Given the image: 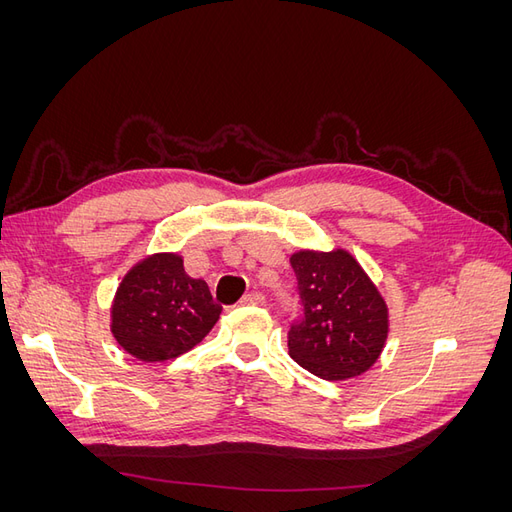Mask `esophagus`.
Here are the masks:
<instances>
[{
  "label": "esophagus",
  "instance_id": "esophagus-1",
  "mask_svg": "<svg viewBox=\"0 0 512 512\" xmlns=\"http://www.w3.org/2000/svg\"><path fill=\"white\" fill-rule=\"evenodd\" d=\"M241 303L243 305H265V297H262L260 292H250V294H245Z\"/></svg>",
  "mask_w": 512,
  "mask_h": 512
}]
</instances>
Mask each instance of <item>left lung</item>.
Wrapping results in <instances>:
<instances>
[{
	"mask_svg": "<svg viewBox=\"0 0 512 512\" xmlns=\"http://www.w3.org/2000/svg\"><path fill=\"white\" fill-rule=\"evenodd\" d=\"M303 316L288 354L322 380H348L374 365L389 337V307L350 252L299 250L290 256Z\"/></svg>",
	"mask_w": 512,
	"mask_h": 512,
	"instance_id": "left-lung-1",
	"label": "left lung"
}]
</instances>
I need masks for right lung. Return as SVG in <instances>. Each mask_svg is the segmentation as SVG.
Masks as SVG:
<instances>
[{"label":"right lung","mask_w":512,"mask_h":512,"mask_svg":"<svg viewBox=\"0 0 512 512\" xmlns=\"http://www.w3.org/2000/svg\"><path fill=\"white\" fill-rule=\"evenodd\" d=\"M220 314L209 286L183 271V256L160 252L123 275L111 305V333L134 359L162 363L203 342Z\"/></svg>","instance_id":"obj_1"}]
</instances>
